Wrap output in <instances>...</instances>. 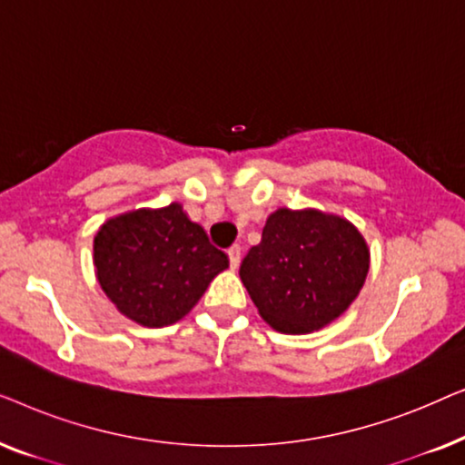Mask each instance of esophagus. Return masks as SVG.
Masks as SVG:
<instances>
[{
  "label": "esophagus",
  "instance_id": "1",
  "mask_svg": "<svg viewBox=\"0 0 465 465\" xmlns=\"http://www.w3.org/2000/svg\"><path fill=\"white\" fill-rule=\"evenodd\" d=\"M228 260H231V266L232 269H237L239 266V262H241V247L239 245H232V247H228Z\"/></svg>",
  "mask_w": 465,
  "mask_h": 465
}]
</instances>
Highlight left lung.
<instances>
[{
    "label": "left lung",
    "instance_id": "1",
    "mask_svg": "<svg viewBox=\"0 0 465 465\" xmlns=\"http://www.w3.org/2000/svg\"><path fill=\"white\" fill-rule=\"evenodd\" d=\"M368 262L366 241L347 220L315 209H277L239 275L272 328L302 334L323 328L355 301Z\"/></svg>",
    "mask_w": 465,
    "mask_h": 465
}]
</instances>
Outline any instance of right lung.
Masks as SVG:
<instances>
[{
	"mask_svg": "<svg viewBox=\"0 0 465 465\" xmlns=\"http://www.w3.org/2000/svg\"><path fill=\"white\" fill-rule=\"evenodd\" d=\"M94 266L120 313L142 326L163 328L199 302L228 266V256L173 203L105 222L94 237Z\"/></svg>",
	"mask_w": 465,
	"mask_h": 465,
	"instance_id": "add662e5",
	"label": "right lung"
}]
</instances>
